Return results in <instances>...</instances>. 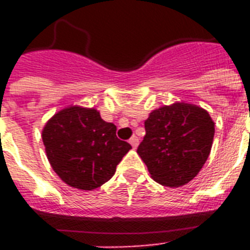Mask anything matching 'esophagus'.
I'll return each mask as SVG.
<instances>
[{"label":"esophagus","instance_id":"obj_1","mask_svg":"<svg viewBox=\"0 0 250 250\" xmlns=\"http://www.w3.org/2000/svg\"><path fill=\"white\" fill-rule=\"evenodd\" d=\"M129 144L132 145V148H136L137 145H139V139L136 136H132L129 139Z\"/></svg>","mask_w":250,"mask_h":250}]
</instances>
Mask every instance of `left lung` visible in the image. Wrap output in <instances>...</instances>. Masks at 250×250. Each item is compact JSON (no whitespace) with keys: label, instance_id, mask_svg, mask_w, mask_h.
Listing matches in <instances>:
<instances>
[{"label":"left lung","instance_id":"left-lung-1","mask_svg":"<svg viewBox=\"0 0 250 250\" xmlns=\"http://www.w3.org/2000/svg\"><path fill=\"white\" fill-rule=\"evenodd\" d=\"M145 132L137 153L150 176L162 186L180 187L189 183L205 165L215 128L206 110L175 102L149 114Z\"/></svg>","mask_w":250,"mask_h":250}]
</instances>
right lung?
<instances>
[{
    "label": "right lung",
    "instance_id": "add662e5",
    "mask_svg": "<svg viewBox=\"0 0 250 250\" xmlns=\"http://www.w3.org/2000/svg\"><path fill=\"white\" fill-rule=\"evenodd\" d=\"M42 141L56 174L70 187L96 189L111 179L131 145L117 137V127L96 109L68 106L42 129Z\"/></svg>",
    "mask_w": 250,
    "mask_h": 250
}]
</instances>
